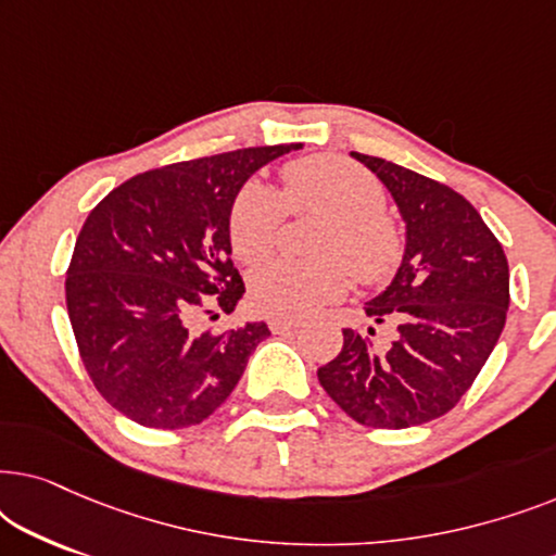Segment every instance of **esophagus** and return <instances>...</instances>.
Segmentation results:
<instances>
[{
  "instance_id": "1",
  "label": "esophagus",
  "mask_w": 556,
  "mask_h": 556,
  "mask_svg": "<svg viewBox=\"0 0 556 556\" xmlns=\"http://www.w3.org/2000/svg\"><path fill=\"white\" fill-rule=\"evenodd\" d=\"M270 331L273 333H291V331H299L301 329V321H295V318H280V316H273L270 321Z\"/></svg>"
}]
</instances>
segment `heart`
Wrapping results in <instances>:
<instances>
[{
    "label": "heart",
    "mask_w": 556,
    "mask_h": 556,
    "mask_svg": "<svg viewBox=\"0 0 556 556\" xmlns=\"http://www.w3.org/2000/svg\"><path fill=\"white\" fill-rule=\"evenodd\" d=\"M283 192L250 179L235 194L227 232L238 261L255 265L273 253L288 212H318L329 225L318 235L324 261H273L253 273V303L265 314L301 318L349 291L352 273L362 283H382L405 257V235L387 215V192L375 174L352 159L314 154L280 172Z\"/></svg>",
    "instance_id": "1"
}]
</instances>
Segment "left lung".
I'll return each instance as SVG.
<instances>
[{
  "instance_id": "left-lung-1",
  "label": "left lung",
  "mask_w": 556,
  "mask_h": 556,
  "mask_svg": "<svg viewBox=\"0 0 556 556\" xmlns=\"http://www.w3.org/2000/svg\"><path fill=\"white\" fill-rule=\"evenodd\" d=\"M352 156L392 192L407 248L390 288L364 306L377 324H392V341L344 329L318 382L359 425L405 430L451 413L476 382L506 324L508 263L455 189L379 156Z\"/></svg>"
}]
</instances>
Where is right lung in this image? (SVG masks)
I'll return each mask as SVG.
<instances>
[{
	"mask_svg": "<svg viewBox=\"0 0 556 556\" xmlns=\"http://www.w3.org/2000/svg\"><path fill=\"white\" fill-rule=\"evenodd\" d=\"M301 143L250 147L136 174L90 210L65 301L90 382L156 430L192 428L230 397L268 326L200 331L245 293L227 219L238 189Z\"/></svg>",
	"mask_w": 556,
	"mask_h": 556,
	"instance_id": "right-lung-1",
	"label": "right lung"
}]
</instances>
